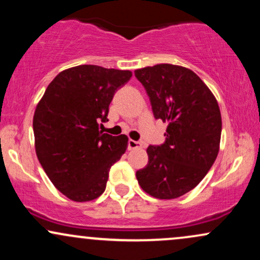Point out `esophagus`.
Listing matches in <instances>:
<instances>
[{
    "instance_id": "esophagus-1",
    "label": "esophagus",
    "mask_w": 260,
    "mask_h": 260,
    "mask_svg": "<svg viewBox=\"0 0 260 260\" xmlns=\"http://www.w3.org/2000/svg\"><path fill=\"white\" fill-rule=\"evenodd\" d=\"M140 147H142V143L138 142V140H133V139L128 140V149H129V150H133V149H139Z\"/></svg>"
}]
</instances>
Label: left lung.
<instances>
[{"label": "left lung", "mask_w": 260, "mask_h": 260, "mask_svg": "<svg viewBox=\"0 0 260 260\" xmlns=\"http://www.w3.org/2000/svg\"><path fill=\"white\" fill-rule=\"evenodd\" d=\"M134 76L147 91L154 117L169 124L165 142L148 147V165L137 171V180L155 198H178L205 177L216 159L219 105L204 82L181 66L144 67Z\"/></svg>", "instance_id": "8db88e82"}]
</instances>
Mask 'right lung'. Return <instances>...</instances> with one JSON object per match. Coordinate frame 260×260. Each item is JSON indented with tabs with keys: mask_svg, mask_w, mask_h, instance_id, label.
I'll return each instance as SVG.
<instances>
[{
	"mask_svg": "<svg viewBox=\"0 0 260 260\" xmlns=\"http://www.w3.org/2000/svg\"><path fill=\"white\" fill-rule=\"evenodd\" d=\"M131 77V71L77 66L57 74L38 104V159L53 186L74 202L103 194L110 169L126 151L127 136L104 133L99 124L109 121L113 95Z\"/></svg>",
	"mask_w": 260,
	"mask_h": 260,
	"instance_id": "obj_1",
	"label": "right lung"
}]
</instances>
